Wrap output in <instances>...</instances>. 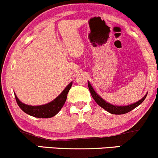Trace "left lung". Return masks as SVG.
<instances>
[{"label": "left lung", "instance_id": "8db88e82", "mask_svg": "<svg viewBox=\"0 0 158 158\" xmlns=\"http://www.w3.org/2000/svg\"><path fill=\"white\" fill-rule=\"evenodd\" d=\"M88 88H89L90 94H91L92 97L94 98V99L95 100V102L99 105V106L102 107L103 109H105L107 110L109 113L112 114H126L128 112L131 111L135 108L136 107H137L138 106L142 103L144 99H146V96H147V94H146V95L143 97L142 99H139V101L136 102L135 103H132V104L128 105V106H114V105L110 104V103L106 102L105 99H103L97 93H96L95 90H94L93 87L91 86L90 85V81H88Z\"/></svg>", "mask_w": 158, "mask_h": 158}]
</instances>
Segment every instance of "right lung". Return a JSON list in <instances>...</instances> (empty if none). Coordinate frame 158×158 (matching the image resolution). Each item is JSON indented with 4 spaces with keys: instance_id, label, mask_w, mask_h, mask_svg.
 Masks as SVG:
<instances>
[{
    "instance_id": "right-lung-1",
    "label": "right lung",
    "mask_w": 158,
    "mask_h": 158,
    "mask_svg": "<svg viewBox=\"0 0 158 158\" xmlns=\"http://www.w3.org/2000/svg\"><path fill=\"white\" fill-rule=\"evenodd\" d=\"M73 82H70L67 85L66 88H64L61 93L58 96L56 99L51 101L50 102L47 103V104L42 105V106H29V105L24 104L19 100V98L17 97L15 94V97L18 105L23 112L29 114V115L32 116L37 118H50V117H54L59 112L61 109L65 101L67 99V96L71 88Z\"/></svg>"
}]
</instances>
